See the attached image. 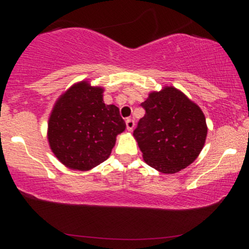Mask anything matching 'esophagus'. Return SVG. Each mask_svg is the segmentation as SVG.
<instances>
[{
	"label": "esophagus",
	"mask_w": 249,
	"mask_h": 249,
	"mask_svg": "<svg viewBox=\"0 0 249 249\" xmlns=\"http://www.w3.org/2000/svg\"><path fill=\"white\" fill-rule=\"evenodd\" d=\"M126 128H127V131H132L133 130V127H134V122H133V119H131V118H127L126 119Z\"/></svg>",
	"instance_id": "34e87169"
}]
</instances>
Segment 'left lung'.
Segmentation results:
<instances>
[{
    "instance_id": "obj_1",
    "label": "left lung",
    "mask_w": 249,
    "mask_h": 249,
    "mask_svg": "<svg viewBox=\"0 0 249 249\" xmlns=\"http://www.w3.org/2000/svg\"><path fill=\"white\" fill-rule=\"evenodd\" d=\"M142 107L145 116L133 136L147 165L170 174L192 164L207 136L201 108L173 87L151 92Z\"/></svg>"
}]
</instances>
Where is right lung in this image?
Masks as SVG:
<instances>
[{
	"label": "right lung",
	"instance_id": "1",
	"mask_svg": "<svg viewBox=\"0 0 249 249\" xmlns=\"http://www.w3.org/2000/svg\"><path fill=\"white\" fill-rule=\"evenodd\" d=\"M103 88L87 81L57 99L48 123V141L56 158L71 170L89 171L105 161L117 134L126 127L116 105L103 101Z\"/></svg>",
	"mask_w": 249,
	"mask_h": 249
}]
</instances>
